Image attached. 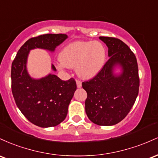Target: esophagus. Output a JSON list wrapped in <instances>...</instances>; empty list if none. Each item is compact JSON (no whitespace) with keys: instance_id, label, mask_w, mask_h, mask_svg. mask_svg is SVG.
Listing matches in <instances>:
<instances>
[{"instance_id":"34e87169","label":"esophagus","mask_w":158,"mask_h":158,"mask_svg":"<svg viewBox=\"0 0 158 158\" xmlns=\"http://www.w3.org/2000/svg\"><path fill=\"white\" fill-rule=\"evenodd\" d=\"M76 83H77V86L78 88H81L82 86V82L80 80H76Z\"/></svg>"}]
</instances>
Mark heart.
Returning a JSON list of instances; mask_svg holds the SVG:
<instances>
[{"mask_svg": "<svg viewBox=\"0 0 158 158\" xmlns=\"http://www.w3.org/2000/svg\"><path fill=\"white\" fill-rule=\"evenodd\" d=\"M105 48L98 42H74L63 48L60 54V66L76 67L81 77L89 79L100 71L105 60Z\"/></svg>", "mask_w": 158, "mask_h": 158, "instance_id": "1", "label": "heart"}]
</instances>
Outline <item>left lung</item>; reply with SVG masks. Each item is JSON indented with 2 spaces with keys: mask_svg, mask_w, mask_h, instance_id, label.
Instances as JSON below:
<instances>
[{
  "mask_svg": "<svg viewBox=\"0 0 158 158\" xmlns=\"http://www.w3.org/2000/svg\"><path fill=\"white\" fill-rule=\"evenodd\" d=\"M99 39L108 47L110 58L82 86L87 93L85 110L88 118L96 125L109 126L121 122L130 112L139 93V77L135 54L125 42L115 37ZM118 64L123 72L114 76L113 66Z\"/></svg>",
  "mask_w": 158,
  "mask_h": 158,
  "instance_id": "obj_1",
  "label": "left lung"
}]
</instances>
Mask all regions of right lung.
Here are the masks:
<instances>
[{
  "mask_svg": "<svg viewBox=\"0 0 158 158\" xmlns=\"http://www.w3.org/2000/svg\"><path fill=\"white\" fill-rule=\"evenodd\" d=\"M66 39L62 33L31 38L20 48L12 63L11 88L15 104L22 114L39 127H54L65 119L77 84L72 77L63 81L55 74L32 79L26 70L28 53L36 48L53 51ZM52 69L56 70L54 65Z\"/></svg>",
  "mask_w": 158,
  "mask_h": 158,
  "instance_id": "right-lung-1",
  "label": "right lung"
}]
</instances>
